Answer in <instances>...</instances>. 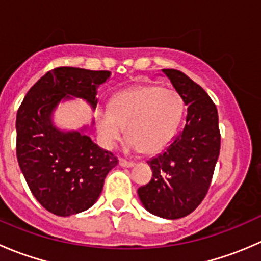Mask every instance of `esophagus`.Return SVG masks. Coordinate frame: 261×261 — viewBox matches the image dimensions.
Masks as SVG:
<instances>
[{
    "mask_svg": "<svg viewBox=\"0 0 261 261\" xmlns=\"http://www.w3.org/2000/svg\"><path fill=\"white\" fill-rule=\"evenodd\" d=\"M118 164H120L121 167L131 168V167H134V165H135V163H134V162H128V160H126V159H120Z\"/></svg>",
    "mask_w": 261,
    "mask_h": 261,
    "instance_id": "esophagus-1",
    "label": "esophagus"
}]
</instances>
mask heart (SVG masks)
<instances>
[{"mask_svg": "<svg viewBox=\"0 0 261 261\" xmlns=\"http://www.w3.org/2000/svg\"><path fill=\"white\" fill-rule=\"evenodd\" d=\"M183 115L177 91L158 84H140L116 94L110 111L98 116V133L106 147L120 140L126 128L127 149L156 154L175 135Z\"/></svg>", "mask_w": 261, "mask_h": 261, "instance_id": "heart-1", "label": "heart"}]
</instances>
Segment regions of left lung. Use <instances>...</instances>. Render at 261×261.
Here are the masks:
<instances>
[{
	"label": "left lung",
	"instance_id": "obj_1",
	"mask_svg": "<svg viewBox=\"0 0 261 261\" xmlns=\"http://www.w3.org/2000/svg\"><path fill=\"white\" fill-rule=\"evenodd\" d=\"M163 72L188 106L186 126L162 154L147 162L152 178L138 194L152 215L177 220L193 212L206 197L220 155L221 134L217 109L207 92L180 70Z\"/></svg>",
	"mask_w": 261,
	"mask_h": 261
}]
</instances>
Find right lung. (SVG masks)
I'll return each mask as SVG.
<instances>
[{"label": "right lung", "instance_id": "1", "mask_svg": "<svg viewBox=\"0 0 261 261\" xmlns=\"http://www.w3.org/2000/svg\"><path fill=\"white\" fill-rule=\"evenodd\" d=\"M109 70L58 67L26 93L16 116V155L26 183L39 203L57 216L88 210L101 194L105 178L118 164L80 131L58 130L51 112L60 99L82 97L96 107L97 87Z\"/></svg>", "mask_w": 261, "mask_h": 261}]
</instances>
